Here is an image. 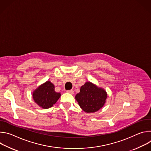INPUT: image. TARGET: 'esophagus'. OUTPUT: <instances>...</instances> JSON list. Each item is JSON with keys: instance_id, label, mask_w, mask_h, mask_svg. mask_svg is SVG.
Masks as SVG:
<instances>
[{"instance_id": "obj_1", "label": "esophagus", "mask_w": 151, "mask_h": 151, "mask_svg": "<svg viewBox=\"0 0 151 151\" xmlns=\"http://www.w3.org/2000/svg\"><path fill=\"white\" fill-rule=\"evenodd\" d=\"M66 92H67V93H70V94H74V91H73V90H67V91H66Z\"/></svg>"}]
</instances>
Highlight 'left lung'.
Wrapping results in <instances>:
<instances>
[{
	"label": "left lung",
	"mask_w": 151,
	"mask_h": 151,
	"mask_svg": "<svg viewBox=\"0 0 151 151\" xmlns=\"http://www.w3.org/2000/svg\"><path fill=\"white\" fill-rule=\"evenodd\" d=\"M107 98L106 91L90 82L81 87L75 99L81 109L87 113L98 111L104 106Z\"/></svg>",
	"instance_id": "1"
}]
</instances>
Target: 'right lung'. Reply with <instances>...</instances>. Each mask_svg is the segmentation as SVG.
Wrapping results in <instances>:
<instances>
[{
  "instance_id": "right-lung-1",
  "label": "right lung",
  "mask_w": 151,
  "mask_h": 151,
  "mask_svg": "<svg viewBox=\"0 0 151 151\" xmlns=\"http://www.w3.org/2000/svg\"><path fill=\"white\" fill-rule=\"evenodd\" d=\"M55 87L50 81H47L40 85L33 93V99L36 103L43 109H48L52 107L61 96L57 93Z\"/></svg>"
}]
</instances>
